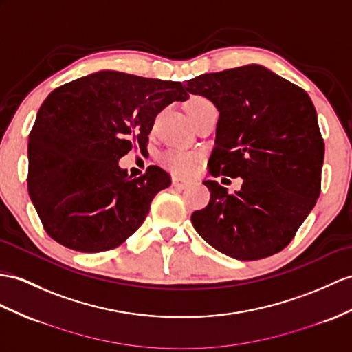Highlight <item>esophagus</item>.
<instances>
[{
	"mask_svg": "<svg viewBox=\"0 0 352 352\" xmlns=\"http://www.w3.org/2000/svg\"><path fill=\"white\" fill-rule=\"evenodd\" d=\"M173 186L177 188V190H185V188L190 186V182L184 181V179H179V177H173Z\"/></svg>",
	"mask_w": 352,
	"mask_h": 352,
	"instance_id": "34e87169",
	"label": "esophagus"
}]
</instances>
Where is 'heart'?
Returning a JSON list of instances; mask_svg holds the SVG:
<instances>
[{
	"label": "heart",
	"instance_id": "1",
	"mask_svg": "<svg viewBox=\"0 0 352 352\" xmlns=\"http://www.w3.org/2000/svg\"><path fill=\"white\" fill-rule=\"evenodd\" d=\"M208 101L209 100H206L203 97H192L186 102V107H195ZM162 162H164V166L170 171H173V173L186 176V175H191L194 168L197 167V164H199V155L182 149H170L164 153V155H162Z\"/></svg>",
	"mask_w": 352,
	"mask_h": 352
}]
</instances>
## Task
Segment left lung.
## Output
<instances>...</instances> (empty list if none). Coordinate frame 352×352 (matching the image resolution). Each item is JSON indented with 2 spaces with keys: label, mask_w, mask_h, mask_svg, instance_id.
Segmentation results:
<instances>
[{
  "label": "left lung",
  "mask_w": 352,
  "mask_h": 352,
  "mask_svg": "<svg viewBox=\"0 0 352 352\" xmlns=\"http://www.w3.org/2000/svg\"><path fill=\"white\" fill-rule=\"evenodd\" d=\"M185 89L219 111L210 175L243 179L234 194L203 182L210 201L191 215L197 233L242 261L282 251L321 191L324 140L312 100L258 64L201 74Z\"/></svg>",
  "instance_id": "obj_1"
}]
</instances>
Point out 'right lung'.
I'll list each match as a JSON object with an SVG mask.
<instances>
[{
    "instance_id": "right-lung-1",
    "label": "right lung",
    "mask_w": 352,
    "mask_h": 352,
    "mask_svg": "<svg viewBox=\"0 0 352 352\" xmlns=\"http://www.w3.org/2000/svg\"><path fill=\"white\" fill-rule=\"evenodd\" d=\"M190 96L181 82L101 70L43 101L28 140V192L46 233L70 250H113L135 233L170 186L167 171L128 176L119 160L146 146L160 111Z\"/></svg>"
}]
</instances>
